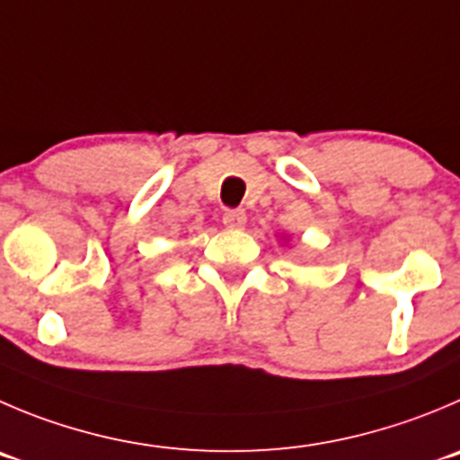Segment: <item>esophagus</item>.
Returning a JSON list of instances; mask_svg holds the SVG:
<instances>
[{
    "label": "esophagus",
    "instance_id": "34e87169",
    "mask_svg": "<svg viewBox=\"0 0 460 460\" xmlns=\"http://www.w3.org/2000/svg\"><path fill=\"white\" fill-rule=\"evenodd\" d=\"M223 223H226V227H230V230H242V227L246 226V214H243L242 209H226Z\"/></svg>",
    "mask_w": 460,
    "mask_h": 460
}]
</instances>
